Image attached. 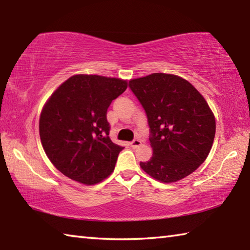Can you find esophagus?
I'll return each mask as SVG.
<instances>
[{
	"label": "esophagus",
	"mask_w": 250,
	"mask_h": 250,
	"mask_svg": "<svg viewBox=\"0 0 250 250\" xmlns=\"http://www.w3.org/2000/svg\"><path fill=\"white\" fill-rule=\"evenodd\" d=\"M130 146L133 147V149H135V147H138V146H141V141L139 140V139H135V140H133V141H131L130 142Z\"/></svg>",
	"instance_id": "esophagus-1"
}]
</instances>
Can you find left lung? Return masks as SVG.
<instances>
[{
    "label": "left lung",
    "instance_id": "1",
    "mask_svg": "<svg viewBox=\"0 0 250 250\" xmlns=\"http://www.w3.org/2000/svg\"><path fill=\"white\" fill-rule=\"evenodd\" d=\"M129 88L145 109L153 155L140 167L163 183L193 173L206 160L215 138V118L188 80L156 73L132 79Z\"/></svg>",
    "mask_w": 250,
    "mask_h": 250
}]
</instances>
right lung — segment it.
Here are the masks:
<instances>
[{
    "instance_id": "add662e5",
    "label": "right lung",
    "mask_w": 250,
    "mask_h": 250,
    "mask_svg": "<svg viewBox=\"0 0 250 250\" xmlns=\"http://www.w3.org/2000/svg\"><path fill=\"white\" fill-rule=\"evenodd\" d=\"M126 86L118 78L76 75L50 96L40 118V135L45 153L62 174L92 185L115 170L124 146L109 137L107 111Z\"/></svg>"
}]
</instances>
